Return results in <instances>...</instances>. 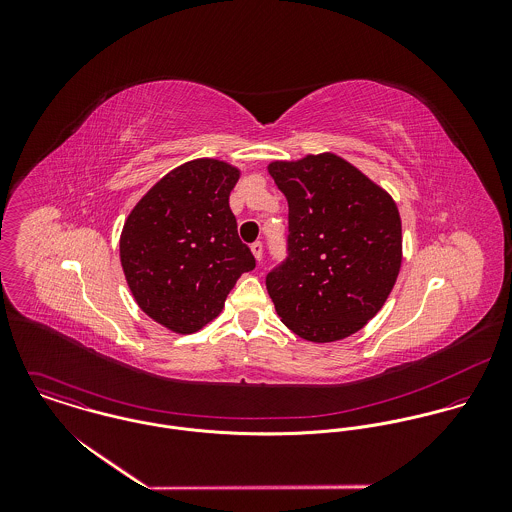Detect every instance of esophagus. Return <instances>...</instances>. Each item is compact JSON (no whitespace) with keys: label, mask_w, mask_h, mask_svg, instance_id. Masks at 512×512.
Listing matches in <instances>:
<instances>
[{"label":"esophagus","mask_w":512,"mask_h":512,"mask_svg":"<svg viewBox=\"0 0 512 512\" xmlns=\"http://www.w3.org/2000/svg\"><path fill=\"white\" fill-rule=\"evenodd\" d=\"M250 250H252L254 258L260 262V260H262V254H264V246H262V242H254V244L250 246Z\"/></svg>","instance_id":"esophagus-1"}]
</instances>
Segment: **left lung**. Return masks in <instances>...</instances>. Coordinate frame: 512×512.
I'll return each mask as SVG.
<instances>
[{
	"label": "left lung",
	"instance_id": "obj_1",
	"mask_svg": "<svg viewBox=\"0 0 512 512\" xmlns=\"http://www.w3.org/2000/svg\"><path fill=\"white\" fill-rule=\"evenodd\" d=\"M290 207L288 258L266 278L282 323L311 343L341 341L380 311L402 264L394 199L335 153L272 161Z\"/></svg>",
	"mask_w": 512,
	"mask_h": 512
}]
</instances>
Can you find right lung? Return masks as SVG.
Wrapping results in <instances>:
<instances>
[{"label": "right lung", "mask_w": 512, "mask_h": 512, "mask_svg": "<svg viewBox=\"0 0 512 512\" xmlns=\"http://www.w3.org/2000/svg\"><path fill=\"white\" fill-rule=\"evenodd\" d=\"M240 169L211 157L161 177L124 222L120 262L140 309L173 333L213 321L256 260L236 232L228 197Z\"/></svg>", "instance_id": "1"}]
</instances>
